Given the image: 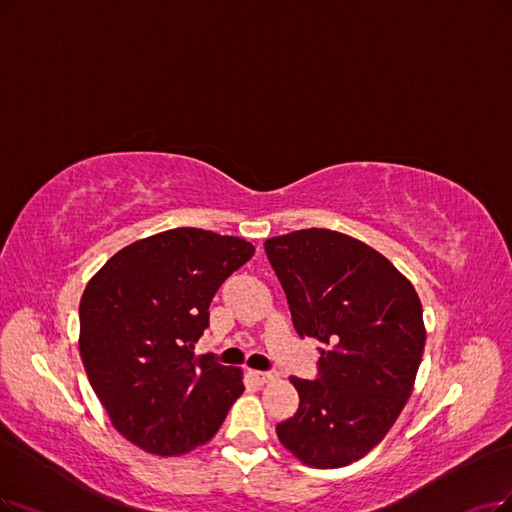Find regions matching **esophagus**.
Instances as JSON below:
<instances>
[{
	"label": "esophagus",
	"mask_w": 512,
	"mask_h": 512,
	"mask_svg": "<svg viewBox=\"0 0 512 512\" xmlns=\"http://www.w3.org/2000/svg\"><path fill=\"white\" fill-rule=\"evenodd\" d=\"M249 375H251V380L257 382L259 386L276 380V371H249Z\"/></svg>",
	"instance_id": "obj_1"
}]
</instances>
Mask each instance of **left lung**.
<instances>
[{
  "instance_id": "obj_1",
  "label": "left lung",
  "mask_w": 512,
  "mask_h": 512,
  "mask_svg": "<svg viewBox=\"0 0 512 512\" xmlns=\"http://www.w3.org/2000/svg\"><path fill=\"white\" fill-rule=\"evenodd\" d=\"M299 337L323 348L316 380L291 377L299 407L276 434L297 460L339 468L380 443L411 396L424 354L411 282L365 242L323 227L266 240Z\"/></svg>"
}]
</instances>
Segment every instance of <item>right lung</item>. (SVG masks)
<instances>
[{
  "instance_id": "right-lung-1",
  "label": "right lung",
  "mask_w": 512,
  "mask_h": 512,
  "mask_svg": "<svg viewBox=\"0 0 512 512\" xmlns=\"http://www.w3.org/2000/svg\"><path fill=\"white\" fill-rule=\"evenodd\" d=\"M255 253L244 238L177 227L128 244L80 301V356L111 424L154 456L211 441L244 392L242 371L194 356L223 280Z\"/></svg>"
}]
</instances>
